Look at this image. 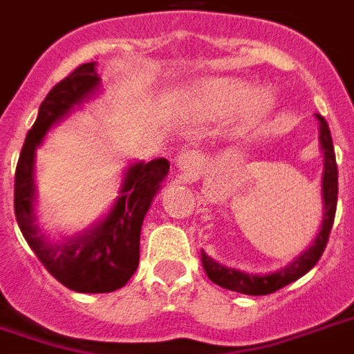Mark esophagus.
I'll use <instances>...</instances> for the list:
<instances>
[{
    "label": "esophagus",
    "mask_w": 354,
    "mask_h": 354,
    "mask_svg": "<svg viewBox=\"0 0 354 354\" xmlns=\"http://www.w3.org/2000/svg\"><path fill=\"white\" fill-rule=\"evenodd\" d=\"M178 169L182 170H197L203 165V157L197 151L192 149H184V151L178 155Z\"/></svg>",
    "instance_id": "34e87169"
}]
</instances>
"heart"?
Listing matches in <instances>:
<instances>
[{"label":"heart","mask_w":354,"mask_h":354,"mask_svg":"<svg viewBox=\"0 0 354 354\" xmlns=\"http://www.w3.org/2000/svg\"><path fill=\"white\" fill-rule=\"evenodd\" d=\"M187 109L205 118H224L237 113L245 124H254L274 107V95L268 88H253L237 78L203 80L185 97Z\"/></svg>","instance_id":"obj_1"}]
</instances>
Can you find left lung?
Returning <instances> with one entry per match:
<instances>
[{
    "mask_svg": "<svg viewBox=\"0 0 354 354\" xmlns=\"http://www.w3.org/2000/svg\"><path fill=\"white\" fill-rule=\"evenodd\" d=\"M318 124H320V149L324 153V174H322V201H324V216L322 226L318 236L315 237L313 245L306 251L299 254L297 259L286 268H280L278 272L272 274H245V272L236 270V268H228L224 264H218L212 261L211 257L201 251V263L203 268L207 272L209 280L214 281L216 286L230 291H237V293H245V295H268L278 289L286 288L291 281L299 280L301 276H305L306 272L310 270L318 259L322 257L324 249L328 245V237L332 232L333 218H335V207H337V165H335V151H333L332 134L326 118L316 115Z\"/></svg>",
    "mask_w": 354,
    "mask_h": 354,
    "instance_id": "8db88e82",
    "label": "left lung"
}]
</instances>
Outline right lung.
I'll return each mask as SVG.
<instances>
[{
  "label": "right lung",
  "instance_id": "1",
  "mask_svg": "<svg viewBox=\"0 0 354 354\" xmlns=\"http://www.w3.org/2000/svg\"><path fill=\"white\" fill-rule=\"evenodd\" d=\"M95 63H84L55 84L41 101L38 118L28 130L15 172V216L26 243L46 270L78 293H109L126 286L140 263V232L145 212L169 174V160L134 162L126 170L120 197L101 222L63 241H49L34 214L36 149L53 124L82 105L100 88Z\"/></svg>",
  "mask_w": 354,
  "mask_h": 354
}]
</instances>
